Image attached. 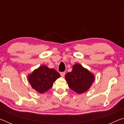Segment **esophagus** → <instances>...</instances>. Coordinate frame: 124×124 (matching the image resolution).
Listing matches in <instances>:
<instances>
[{"instance_id": "obj_1", "label": "esophagus", "mask_w": 124, "mask_h": 124, "mask_svg": "<svg viewBox=\"0 0 124 124\" xmlns=\"http://www.w3.org/2000/svg\"><path fill=\"white\" fill-rule=\"evenodd\" d=\"M65 74H66V73L65 72H61L60 73V74H61V77H64Z\"/></svg>"}]
</instances>
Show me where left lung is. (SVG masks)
Instances as JSON below:
<instances>
[{"label": "left lung", "instance_id": "1", "mask_svg": "<svg viewBox=\"0 0 124 124\" xmlns=\"http://www.w3.org/2000/svg\"><path fill=\"white\" fill-rule=\"evenodd\" d=\"M65 78L70 89L78 94L84 93L89 90L95 81V76L81 64L73 65L72 70L65 75Z\"/></svg>", "mask_w": 124, "mask_h": 124}]
</instances>
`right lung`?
<instances>
[{"label":"right lung","instance_id":"add662e5","mask_svg":"<svg viewBox=\"0 0 124 124\" xmlns=\"http://www.w3.org/2000/svg\"><path fill=\"white\" fill-rule=\"evenodd\" d=\"M60 77V74L55 70L43 65L33 70L27 78L33 89L43 94L48 91Z\"/></svg>","mask_w":124,"mask_h":124}]
</instances>
